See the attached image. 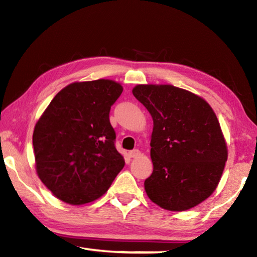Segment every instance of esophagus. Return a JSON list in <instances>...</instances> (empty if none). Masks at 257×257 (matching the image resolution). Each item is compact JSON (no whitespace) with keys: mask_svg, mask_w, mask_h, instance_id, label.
Masks as SVG:
<instances>
[{"mask_svg":"<svg viewBox=\"0 0 257 257\" xmlns=\"http://www.w3.org/2000/svg\"><path fill=\"white\" fill-rule=\"evenodd\" d=\"M128 155L130 156V158H138V156H141V152H139L138 150H134V151H130Z\"/></svg>","mask_w":257,"mask_h":257,"instance_id":"obj_1","label":"esophagus"}]
</instances>
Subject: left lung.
Segmentation results:
<instances>
[{"label":"left lung","instance_id":"obj_1","mask_svg":"<svg viewBox=\"0 0 257 257\" xmlns=\"http://www.w3.org/2000/svg\"><path fill=\"white\" fill-rule=\"evenodd\" d=\"M133 94L153 118L147 196L173 212L201 204L216 189L228 160L213 108L203 97L172 85H136Z\"/></svg>","mask_w":257,"mask_h":257}]
</instances>
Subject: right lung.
Instances as JSON below:
<instances>
[{
	"label": "right lung",
	"mask_w": 257,
	"mask_h": 257,
	"mask_svg": "<svg viewBox=\"0 0 257 257\" xmlns=\"http://www.w3.org/2000/svg\"><path fill=\"white\" fill-rule=\"evenodd\" d=\"M122 90L111 79L75 81L55 95L37 120L35 168L60 201L70 205L96 201L124 167L108 119Z\"/></svg>",
	"instance_id": "add662e5"
}]
</instances>
